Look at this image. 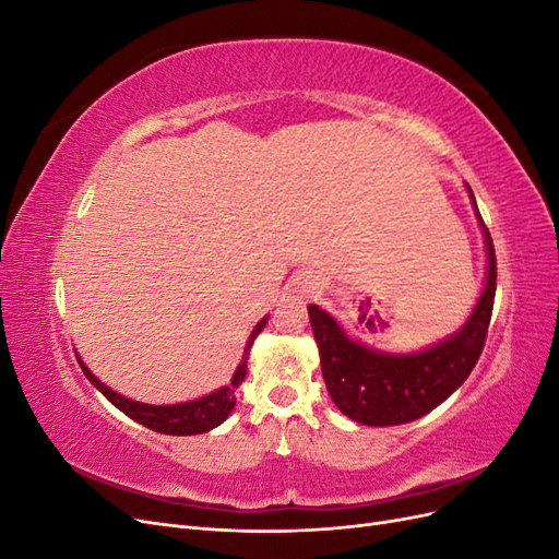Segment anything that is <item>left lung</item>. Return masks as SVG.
<instances>
[{"instance_id":"obj_1","label":"left lung","mask_w":559,"mask_h":559,"mask_svg":"<svg viewBox=\"0 0 559 559\" xmlns=\"http://www.w3.org/2000/svg\"><path fill=\"white\" fill-rule=\"evenodd\" d=\"M471 202L476 207L471 186ZM476 216L478 207H476ZM487 247L485 289L476 310L454 335L413 354L370 349L343 331L319 306H308L319 347L321 373L333 403L343 415L368 427H394L413 421L441 405L471 376L485 347L497 292V259L492 238L480 218Z\"/></svg>"}]
</instances>
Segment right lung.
Here are the masks:
<instances>
[{
  "mask_svg": "<svg viewBox=\"0 0 559 559\" xmlns=\"http://www.w3.org/2000/svg\"><path fill=\"white\" fill-rule=\"evenodd\" d=\"M265 319H261L257 329L251 331L249 341L245 345V354H242V361L235 370V376L230 380V384L216 389V392L195 399V401H186V403H175V405H148V403H140V401H132L126 399L121 394H116L114 389H109L105 382H99L88 366L79 359V366L83 370V376L91 380V384H95L99 392H103L118 411L126 413L130 419L140 421L146 429L151 431H158V433H167V436H193V433H205L214 427L222 425V421L230 415V411L235 408V389H238L245 382L247 376V359H249V349L253 345V337H257L263 326H265Z\"/></svg>",
  "mask_w": 559,
  "mask_h": 559,
  "instance_id": "obj_1",
  "label": "right lung"
}]
</instances>
